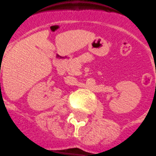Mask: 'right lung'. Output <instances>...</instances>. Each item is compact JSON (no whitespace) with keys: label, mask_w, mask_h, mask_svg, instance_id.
Listing matches in <instances>:
<instances>
[{"label":"right lung","mask_w":156,"mask_h":156,"mask_svg":"<svg viewBox=\"0 0 156 156\" xmlns=\"http://www.w3.org/2000/svg\"><path fill=\"white\" fill-rule=\"evenodd\" d=\"M0 87H1V84H0Z\"/></svg>","instance_id":"add662e5"}]
</instances>
